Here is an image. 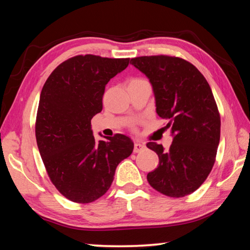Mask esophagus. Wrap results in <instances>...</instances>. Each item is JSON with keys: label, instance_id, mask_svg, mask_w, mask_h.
I'll list each match as a JSON object with an SVG mask.
<instances>
[{"label": "esophagus", "instance_id": "esophagus-1", "mask_svg": "<svg viewBox=\"0 0 250 250\" xmlns=\"http://www.w3.org/2000/svg\"><path fill=\"white\" fill-rule=\"evenodd\" d=\"M146 149V146L145 143H142L141 141H135L134 142V149L133 151L135 152V153H139V152H141Z\"/></svg>", "mask_w": 250, "mask_h": 250}]
</instances>
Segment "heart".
<instances>
[{
	"mask_svg": "<svg viewBox=\"0 0 250 250\" xmlns=\"http://www.w3.org/2000/svg\"><path fill=\"white\" fill-rule=\"evenodd\" d=\"M145 82H146L145 79H141V78H135V79H132V80H131L130 83H145Z\"/></svg>",
	"mask_w": 250,
	"mask_h": 250,
	"instance_id": "obj_1",
	"label": "heart"
}]
</instances>
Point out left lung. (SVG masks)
<instances>
[{
    "mask_svg": "<svg viewBox=\"0 0 250 250\" xmlns=\"http://www.w3.org/2000/svg\"><path fill=\"white\" fill-rule=\"evenodd\" d=\"M130 64L149 78L156 113L173 135L168 150L155 142L146 145L159 155V167L147 173V182L167 196L188 195L210 173L221 138V117L209 84L195 66L179 57L141 56Z\"/></svg>",
    "mask_w": 250,
    "mask_h": 250,
    "instance_id": "obj_1",
    "label": "left lung"
}]
</instances>
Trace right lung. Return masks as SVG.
<instances>
[{"mask_svg":"<svg viewBox=\"0 0 250 250\" xmlns=\"http://www.w3.org/2000/svg\"><path fill=\"white\" fill-rule=\"evenodd\" d=\"M129 58L78 55L54 69L41 92L37 146L52 183L75 203H91L108 191L116 168L133 151L124 134L97 142L91 119L103 110L105 84Z\"/></svg>","mask_w":250,"mask_h":250,"instance_id":"add662e5","label":"right lung"}]
</instances>
